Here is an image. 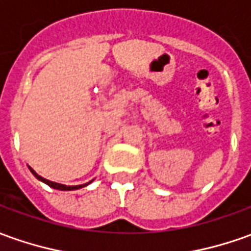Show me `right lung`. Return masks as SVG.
Listing matches in <instances>:
<instances>
[{
    "label": "right lung",
    "mask_w": 251,
    "mask_h": 251,
    "mask_svg": "<svg viewBox=\"0 0 251 251\" xmlns=\"http://www.w3.org/2000/svg\"><path fill=\"white\" fill-rule=\"evenodd\" d=\"M28 168H30V167H28ZM30 171L32 172V175L35 176L38 180H41L42 183H45V184H48L49 187L56 188V190H61V191H72V190H77V188L86 187V186H89L90 183L94 180V179H93V180L87 181V183H84V184H79V186H65V184H61V183H56V181H50V180H48V179H45V177H42V176L38 175V174H36L35 171H34L32 168H30Z\"/></svg>",
    "instance_id": "1"
}]
</instances>
